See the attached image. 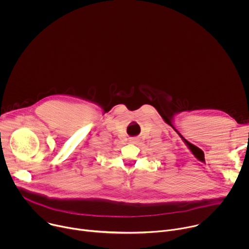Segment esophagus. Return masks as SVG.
Segmentation results:
<instances>
[{"instance_id": "34e87169", "label": "esophagus", "mask_w": 249, "mask_h": 249, "mask_svg": "<svg viewBox=\"0 0 249 249\" xmlns=\"http://www.w3.org/2000/svg\"><path fill=\"white\" fill-rule=\"evenodd\" d=\"M137 142V139L136 138H132L131 140H130V143H136Z\"/></svg>"}]
</instances>
